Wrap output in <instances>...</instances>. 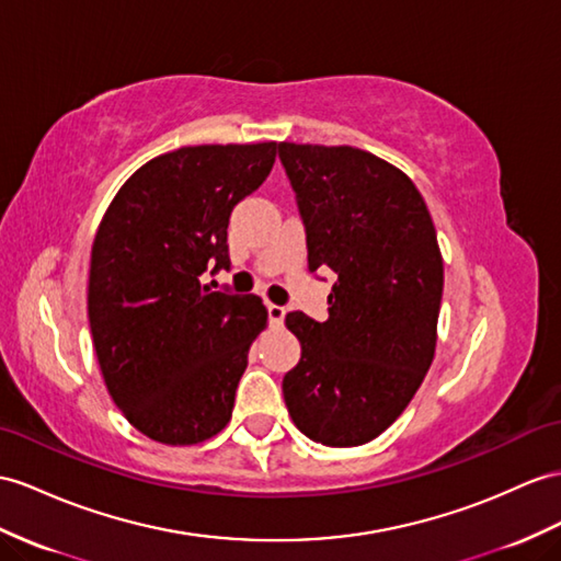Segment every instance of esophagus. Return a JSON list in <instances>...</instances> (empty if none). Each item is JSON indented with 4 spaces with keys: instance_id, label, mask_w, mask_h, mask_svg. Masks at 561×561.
Listing matches in <instances>:
<instances>
[{
    "instance_id": "1",
    "label": "esophagus",
    "mask_w": 561,
    "mask_h": 561,
    "mask_svg": "<svg viewBox=\"0 0 561 561\" xmlns=\"http://www.w3.org/2000/svg\"><path fill=\"white\" fill-rule=\"evenodd\" d=\"M285 313H288V309L280 307V305H268V323L273 328H280L283 321H285Z\"/></svg>"
}]
</instances>
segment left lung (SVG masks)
<instances>
[{
	"instance_id": "left-lung-1",
	"label": "left lung",
	"mask_w": 561,
	"mask_h": 561,
	"mask_svg": "<svg viewBox=\"0 0 561 561\" xmlns=\"http://www.w3.org/2000/svg\"><path fill=\"white\" fill-rule=\"evenodd\" d=\"M307 233L309 271L331 268L328 319L290 311L302 357L285 407L309 440L378 438L412 402L435 354L443 256L416 185L357 147L280 142Z\"/></svg>"
}]
</instances>
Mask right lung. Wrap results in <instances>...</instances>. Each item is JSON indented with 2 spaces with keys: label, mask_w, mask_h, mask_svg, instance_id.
Instances as JSON below:
<instances>
[{
  "label": "right lung",
  "mask_w": 561,
  "mask_h": 561,
  "mask_svg": "<svg viewBox=\"0 0 561 561\" xmlns=\"http://www.w3.org/2000/svg\"><path fill=\"white\" fill-rule=\"evenodd\" d=\"M276 147L197 145L154 157L123 183L94 236V352L123 416L157 443H202L233 414L268 313L256 295L211 290L199 276L230 266V211L266 181Z\"/></svg>",
  "instance_id": "obj_1"
}]
</instances>
